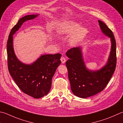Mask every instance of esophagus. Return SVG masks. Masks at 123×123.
Here are the masks:
<instances>
[{"instance_id": "1", "label": "esophagus", "mask_w": 123, "mask_h": 123, "mask_svg": "<svg viewBox=\"0 0 123 123\" xmlns=\"http://www.w3.org/2000/svg\"><path fill=\"white\" fill-rule=\"evenodd\" d=\"M61 62H62V63H64L66 62V59L65 58H64V57H63V56H62L61 57Z\"/></svg>"}]
</instances>
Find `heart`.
<instances>
[{
  "instance_id": "1",
  "label": "heart",
  "mask_w": 123,
  "mask_h": 123,
  "mask_svg": "<svg viewBox=\"0 0 123 123\" xmlns=\"http://www.w3.org/2000/svg\"><path fill=\"white\" fill-rule=\"evenodd\" d=\"M81 24L74 21H68L61 24L56 32L60 35H70L69 41L73 46H76L83 40L88 34L86 28L81 27Z\"/></svg>"
}]
</instances>
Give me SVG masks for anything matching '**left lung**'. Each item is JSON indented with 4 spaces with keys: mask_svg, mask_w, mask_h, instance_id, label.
I'll use <instances>...</instances> for the list:
<instances>
[{
    "mask_svg": "<svg viewBox=\"0 0 123 123\" xmlns=\"http://www.w3.org/2000/svg\"><path fill=\"white\" fill-rule=\"evenodd\" d=\"M98 21L102 32L110 38V55L105 65L97 70H91L84 63L82 47L71 48L66 53L69 60L66 65L71 90L76 96L86 98L104 90L111 79L116 66V43L112 31L103 22Z\"/></svg>",
    "mask_w": 123,
    "mask_h": 123,
    "instance_id": "8db88e82",
    "label": "left lung"
}]
</instances>
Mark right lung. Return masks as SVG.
<instances>
[{
	"label": "right lung",
	"mask_w": 123,
	"mask_h": 123,
	"mask_svg": "<svg viewBox=\"0 0 123 123\" xmlns=\"http://www.w3.org/2000/svg\"><path fill=\"white\" fill-rule=\"evenodd\" d=\"M39 14L26 15L20 19L9 34L7 43L9 73L22 91L35 98L47 95L52 86V80L61 64V54H44L31 64H25L18 59L13 48V37L25 22L34 19Z\"/></svg>",
	"instance_id": "1"
}]
</instances>
